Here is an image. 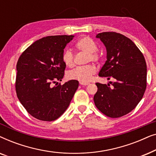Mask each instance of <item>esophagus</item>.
Wrapping results in <instances>:
<instances>
[{
    "label": "esophagus",
    "instance_id": "34e87169",
    "mask_svg": "<svg viewBox=\"0 0 156 156\" xmlns=\"http://www.w3.org/2000/svg\"><path fill=\"white\" fill-rule=\"evenodd\" d=\"M81 85H84V86H87V85L89 84V83H84V82H80Z\"/></svg>",
    "mask_w": 156,
    "mask_h": 156
}]
</instances>
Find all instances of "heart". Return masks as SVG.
<instances>
[{"label":"heart","mask_w":156,"mask_h":156,"mask_svg":"<svg viewBox=\"0 0 156 156\" xmlns=\"http://www.w3.org/2000/svg\"><path fill=\"white\" fill-rule=\"evenodd\" d=\"M75 49L79 52L87 54V62H97L99 59V55L97 52V44L89 37L84 36L79 39L75 43ZM62 59L67 67H72L74 66V55L71 50H65L63 52ZM96 72L97 68L95 66L89 65L71 70L68 72L67 76L69 80L87 83L91 80Z\"/></svg>","instance_id":"heart-1"}]
</instances>
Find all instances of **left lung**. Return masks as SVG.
Returning <instances> with one entry per match:
<instances>
[{
  "mask_svg": "<svg viewBox=\"0 0 156 156\" xmlns=\"http://www.w3.org/2000/svg\"><path fill=\"white\" fill-rule=\"evenodd\" d=\"M96 37L106 49V61L99 76L115 79L110 84L97 83L94 101L100 112L111 118L129 114L142 99L146 89L145 58L134 42L114 32L99 33Z\"/></svg>",
  "mask_w": 156,
  "mask_h": 156,
  "instance_id": "1",
  "label": "left lung"
}]
</instances>
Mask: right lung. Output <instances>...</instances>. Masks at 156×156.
<instances>
[{"label":"right lung","mask_w":156,"mask_h":156,"mask_svg":"<svg viewBox=\"0 0 156 156\" xmlns=\"http://www.w3.org/2000/svg\"><path fill=\"white\" fill-rule=\"evenodd\" d=\"M74 35L48 36L33 42L19 57L16 90L19 101L31 116L44 121L65 112L79 87L76 80L63 85L66 65L62 56ZM54 83H56L55 85Z\"/></svg>","instance_id":"right-lung-1"}]
</instances>
